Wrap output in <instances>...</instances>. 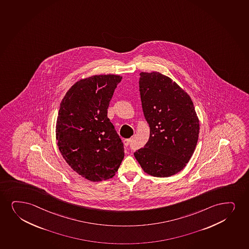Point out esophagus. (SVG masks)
<instances>
[{
	"mask_svg": "<svg viewBox=\"0 0 249 249\" xmlns=\"http://www.w3.org/2000/svg\"><path fill=\"white\" fill-rule=\"evenodd\" d=\"M131 142H132V138H127V139H124V140H123V143H124L125 146L127 147V146L131 143Z\"/></svg>",
	"mask_w": 249,
	"mask_h": 249,
	"instance_id": "1",
	"label": "esophagus"
}]
</instances>
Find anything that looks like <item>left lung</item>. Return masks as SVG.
Listing matches in <instances>:
<instances>
[{"mask_svg":"<svg viewBox=\"0 0 249 249\" xmlns=\"http://www.w3.org/2000/svg\"><path fill=\"white\" fill-rule=\"evenodd\" d=\"M139 91L150 135L134 153L147 175L169 177L181 171L196 147L200 124L190 95L169 77L141 72Z\"/></svg>","mask_w":249,"mask_h":249,"instance_id":"8db88e82","label":"left lung"}]
</instances>
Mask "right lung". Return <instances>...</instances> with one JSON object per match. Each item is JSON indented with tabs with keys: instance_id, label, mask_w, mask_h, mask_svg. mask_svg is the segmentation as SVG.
<instances>
[{
	"instance_id": "add662e5",
	"label": "right lung",
	"mask_w": 249,
	"mask_h": 249,
	"mask_svg": "<svg viewBox=\"0 0 249 249\" xmlns=\"http://www.w3.org/2000/svg\"><path fill=\"white\" fill-rule=\"evenodd\" d=\"M123 77L100 74L77 81L60 103L56 139L71 169L90 181L112 178L124 158L120 137L107 117Z\"/></svg>"
}]
</instances>
